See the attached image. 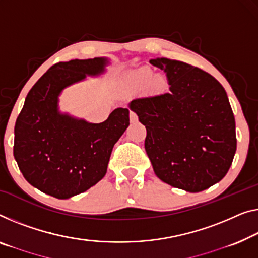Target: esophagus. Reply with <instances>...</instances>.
<instances>
[{"label": "esophagus", "instance_id": "1", "mask_svg": "<svg viewBox=\"0 0 258 258\" xmlns=\"http://www.w3.org/2000/svg\"><path fill=\"white\" fill-rule=\"evenodd\" d=\"M130 120H131V122H137L138 121L137 113L133 112V111H131V112H130Z\"/></svg>", "mask_w": 258, "mask_h": 258}]
</instances>
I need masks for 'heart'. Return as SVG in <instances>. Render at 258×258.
Segmentation results:
<instances>
[{"label":"heart","instance_id":"obj_1","mask_svg":"<svg viewBox=\"0 0 258 258\" xmlns=\"http://www.w3.org/2000/svg\"><path fill=\"white\" fill-rule=\"evenodd\" d=\"M153 78V73L152 71H142L141 73H139L137 76V80L140 81V82H147V81H151ZM156 84H162V79H157L156 80Z\"/></svg>","mask_w":258,"mask_h":258}]
</instances>
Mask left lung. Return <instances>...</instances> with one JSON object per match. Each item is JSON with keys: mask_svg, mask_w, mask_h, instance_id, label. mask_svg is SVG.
I'll return each instance as SVG.
<instances>
[{"mask_svg": "<svg viewBox=\"0 0 258 258\" xmlns=\"http://www.w3.org/2000/svg\"><path fill=\"white\" fill-rule=\"evenodd\" d=\"M167 74L166 92L133 99L145 125L146 153L169 185L199 192L220 182L236 152L235 118L224 87L212 75L166 57L149 61Z\"/></svg>", "mask_w": 258, "mask_h": 258, "instance_id": "obj_1", "label": "left lung"}]
</instances>
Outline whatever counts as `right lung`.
<instances>
[{"label":"right lung","instance_id":"add662e5","mask_svg":"<svg viewBox=\"0 0 258 258\" xmlns=\"http://www.w3.org/2000/svg\"><path fill=\"white\" fill-rule=\"evenodd\" d=\"M95 57L57 62L31 88L15 125L14 156L31 185L57 199L90 189L106 174L111 152L130 125L128 109L113 110L101 124L57 111L63 88L104 71Z\"/></svg>","mask_w":258,"mask_h":258}]
</instances>
